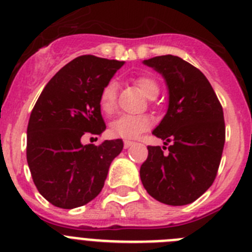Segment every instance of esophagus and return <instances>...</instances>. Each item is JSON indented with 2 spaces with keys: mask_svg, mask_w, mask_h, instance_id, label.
<instances>
[{
  "mask_svg": "<svg viewBox=\"0 0 252 252\" xmlns=\"http://www.w3.org/2000/svg\"><path fill=\"white\" fill-rule=\"evenodd\" d=\"M124 145H125V147H126V149H128V147L133 146V145H135V142L131 141V140H125Z\"/></svg>",
  "mask_w": 252,
  "mask_h": 252,
  "instance_id": "1",
  "label": "esophagus"
}]
</instances>
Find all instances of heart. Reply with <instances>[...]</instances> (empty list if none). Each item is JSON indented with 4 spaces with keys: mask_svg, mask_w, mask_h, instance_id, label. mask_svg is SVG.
I'll list each match as a JSON object with an SVG mask.
<instances>
[{
    "mask_svg": "<svg viewBox=\"0 0 252 252\" xmlns=\"http://www.w3.org/2000/svg\"><path fill=\"white\" fill-rule=\"evenodd\" d=\"M137 87L147 98H155L160 92L158 81L151 76H141L135 81ZM117 82L108 81L100 94V106L105 114L110 115L115 111L117 101ZM152 126V120L146 115H122L111 122L110 130L112 135L122 138H135Z\"/></svg>",
    "mask_w": 252,
    "mask_h": 252,
    "instance_id": "b5f03b06",
    "label": "heart"
}]
</instances>
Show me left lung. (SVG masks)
I'll use <instances>...</instances> for the list:
<instances>
[{
    "label": "left lung",
    "mask_w": 252,
    "mask_h": 252,
    "mask_svg": "<svg viewBox=\"0 0 252 252\" xmlns=\"http://www.w3.org/2000/svg\"><path fill=\"white\" fill-rule=\"evenodd\" d=\"M144 63L162 75L168 89V108L152 131L166 147L147 146L140 168L142 185L155 200L182 206L197 200L215 180L225 145L223 111L201 71L172 55Z\"/></svg>",
    "instance_id": "1"
}]
</instances>
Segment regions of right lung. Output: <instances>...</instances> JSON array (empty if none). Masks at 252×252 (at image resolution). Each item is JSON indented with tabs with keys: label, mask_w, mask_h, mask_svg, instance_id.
<instances>
[{
	"label": "right lung",
	"mask_w": 252,
	"mask_h": 252,
	"mask_svg": "<svg viewBox=\"0 0 252 252\" xmlns=\"http://www.w3.org/2000/svg\"><path fill=\"white\" fill-rule=\"evenodd\" d=\"M124 61L85 55L76 57L48 81L27 126V163L37 190L52 205L75 209L101 192L122 140L98 146L81 142L101 135L106 125L100 94Z\"/></svg>",
	"instance_id": "right-lung-1"
}]
</instances>
